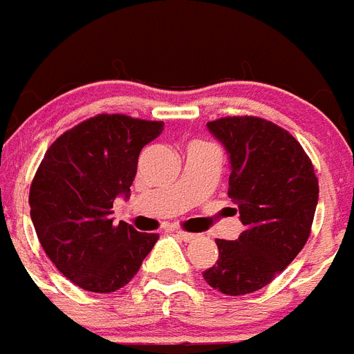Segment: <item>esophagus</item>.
I'll use <instances>...</instances> for the list:
<instances>
[{
    "mask_svg": "<svg viewBox=\"0 0 354 354\" xmlns=\"http://www.w3.org/2000/svg\"><path fill=\"white\" fill-rule=\"evenodd\" d=\"M174 234H176L180 240H183V242H192L194 238H198V234H192V232H185V231H174Z\"/></svg>",
    "mask_w": 354,
    "mask_h": 354,
    "instance_id": "34e87169",
    "label": "esophagus"
}]
</instances>
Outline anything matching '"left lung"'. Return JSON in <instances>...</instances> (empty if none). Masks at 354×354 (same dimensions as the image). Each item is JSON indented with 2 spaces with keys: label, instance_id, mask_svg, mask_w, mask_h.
I'll list each match as a JSON object with an SVG mask.
<instances>
[{
  "label": "left lung",
  "instance_id": "left-lung-1",
  "mask_svg": "<svg viewBox=\"0 0 354 354\" xmlns=\"http://www.w3.org/2000/svg\"><path fill=\"white\" fill-rule=\"evenodd\" d=\"M207 129L229 154L227 194L245 231L238 240H216L218 260L203 278L212 289L240 297L271 283L304 249L318 178L300 143L263 118L227 116Z\"/></svg>",
  "mask_w": 354,
  "mask_h": 354
}]
</instances>
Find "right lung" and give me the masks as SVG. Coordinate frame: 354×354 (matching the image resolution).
I'll return each instance as SVG.
<instances>
[{
  "instance_id": "obj_1",
  "label": "right lung",
  "mask_w": 354,
  "mask_h": 354,
  "mask_svg": "<svg viewBox=\"0 0 354 354\" xmlns=\"http://www.w3.org/2000/svg\"><path fill=\"white\" fill-rule=\"evenodd\" d=\"M163 122L97 114L47 149L28 203L37 240L63 277L91 292H114L142 267L158 234L112 222V203L129 196L142 149Z\"/></svg>"
}]
</instances>
